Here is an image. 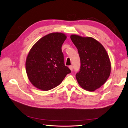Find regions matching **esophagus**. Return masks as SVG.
<instances>
[{
    "label": "esophagus",
    "instance_id": "obj_1",
    "mask_svg": "<svg viewBox=\"0 0 128 128\" xmlns=\"http://www.w3.org/2000/svg\"><path fill=\"white\" fill-rule=\"evenodd\" d=\"M69 68H70V70H71V71H72V70H73V66H72V65H70V66H69Z\"/></svg>",
    "mask_w": 128,
    "mask_h": 128
}]
</instances>
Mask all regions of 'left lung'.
Segmentation results:
<instances>
[{
    "label": "left lung",
    "mask_w": 128,
    "mask_h": 128,
    "mask_svg": "<svg viewBox=\"0 0 128 128\" xmlns=\"http://www.w3.org/2000/svg\"><path fill=\"white\" fill-rule=\"evenodd\" d=\"M77 48L80 68L76 74L78 83L84 89L94 92L100 88L110 73V62L106 50L100 42L92 37L70 36Z\"/></svg>",
    "instance_id": "1"
}]
</instances>
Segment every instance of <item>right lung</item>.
I'll use <instances>...</instances> for the list:
<instances>
[{
    "label": "right lung",
    "mask_w": 128,
    "mask_h": 128,
    "mask_svg": "<svg viewBox=\"0 0 128 128\" xmlns=\"http://www.w3.org/2000/svg\"><path fill=\"white\" fill-rule=\"evenodd\" d=\"M67 36L62 33H52L36 42L31 48L26 61V70L30 83L46 91L60 84L71 71L64 64L62 45Z\"/></svg>",
    "instance_id": "1"
}]
</instances>
